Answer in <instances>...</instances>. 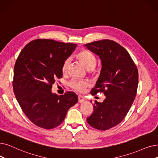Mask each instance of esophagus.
<instances>
[{"label": "esophagus", "mask_w": 158, "mask_h": 158, "mask_svg": "<svg viewBox=\"0 0 158 158\" xmlns=\"http://www.w3.org/2000/svg\"><path fill=\"white\" fill-rule=\"evenodd\" d=\"M85 101V99L83 96H82L81 95H79L78 96V101H79V102H80V103H82V102H84Z\"/></svg>", "instance_id": "esophagus-1"}]
</instances>
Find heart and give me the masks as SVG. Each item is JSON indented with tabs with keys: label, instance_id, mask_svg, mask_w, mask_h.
<instances>
[{
	"label": "heart",
	"instance_id": "obj_1",
	"mask_svg": "<svg viewBox=\"0 0 158 158\" xmlns=\"http://www.w3.org/2000/svg\"><path fill=\"white\" fill-rule=\"evenodd\" d=\"M79 57L83 61V63L85 64L86 67L89 68H94L96 65V58L94 55L90 52L87 50L81 51L78 54ZM72 62V58L70 57H68L65 59L62 66V72L63 73H66L69 70L70 66ZM71 87L79 92H84L88 86H90L89 82L85 80H82L79 79H74L70 83Z\"/></svg>",
	"mask_w": 158,
	"mask_h": 158
}]
</instances>
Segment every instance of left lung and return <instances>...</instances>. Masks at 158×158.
Masks as SVG:
<instances>
[{"mask_svg":"<svg viewBox=\"0 0 158 158\" xmlns=\"http://www.w3.org/2000/svg\"><path fill=\"white\" fill-rule=\"evenodd\" d=\"M85 46L102 63L99 77L90 94L103 92L106 96L102 102L95 101L94 112L86 120L93 128L106 130L119 124L131 107L138 86V68L128 52L115 41L98 40Z\"/></svg>","mask_w":158,"mask_h":158,"instance_id":"obj_1","label":"left lung"}]
</instances>
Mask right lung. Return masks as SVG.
I'll use <instances>...</instances> for the list:
<instances>
[{"label": "right lung", "mask_w": 158, "mask_h": 158, "mask_svg": "<svg viewBox=\"0 0 158 158\" xmlns=\"http://www.w3.org/2000/svg\"><path fill=\"white\" fill-rule=\"evenodd\" d=\"M76 44L52 39L31 41L20 52L13 72V88L23 112L35 125L52 129L62 123L78 101L73 92L57 95L52 85L63 77L62 66Z\"/></svg>", "instance_id": "obj_1"}]
</instances>
